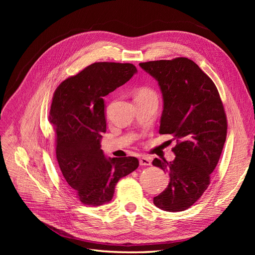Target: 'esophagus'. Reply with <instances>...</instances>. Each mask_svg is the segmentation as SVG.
I'll return each mask as SVG.
<instances>
[{"label":"esophagus","mask_w":255,"mask_h":255,"mask_svg":"<svg viewBox=\"0 0 255 255\" xmlns=\"http://www.w3.org/2000/svg\"><path fill=\"white\" fill-rule=\"evenodd\" d=\"M139 164L141 166H150L151 165V159L146 156H142L139 158Z\"/></svg>","instance_id":"esophagus-1"}]
</instances>
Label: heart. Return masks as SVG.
Segmentation results:
<instances>
[{
  "label": "heart",
  "instance_id": "1",
  "mask_svg": "<svg viewBox=\"0 0 255 255\" xmlns=\"http://www.w3.org/2000/svg\"><path fill=\"white\" fill-rule=\"evenodd\" d=\"M149 94L153 95L152 92H151L150 90H148V89H141V90L139 91V94H138V96H139V95H149Z\"/></svg>",
  "mask_w": 255,
  "mask_h": 255
}]
</instances>
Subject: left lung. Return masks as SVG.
Masks as SVG:
<instances>
[{"instance_id": "obj_1", "label": "left lung", "mask_w": 255, "mask_h": 255, "mask_svg": "<svg viewBox=\"0 0 255 255\" xmlns=\"http://www.w3.org/2000/svg\"><path fill=\"white\" fill-rule=\"evenodd\" d=\"M139 66L158 82L164 110L159 134L176 140L175 158L153 160L169 173L167 188L153 203L167 212L187 210L211 183L227 138L228 122L214 82L186 57L154 60Z\"/></svg>"}]
</instances>
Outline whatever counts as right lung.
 I'll use <instances>...</instances> for the list:
<instances>
[{
  "instance_id": "1",
  "label": "right lung",
  "mask_w": 255,
  "mask_h": 255,
  "mask_svg": "<svg viewBox=\"0 0 255 255\" xmlns=\"http://www.w3.org/2000/svg\"><path fill=\"white\" fill-rule=\"evenodd\" d=\"M137 72L132 64L95 63L56 88L49 120L56 133V158L69 186L83 204L99 206L113 199L121 177L139 166L136 157H105L104 100Z\"/></svg>"
}]
</instances>
